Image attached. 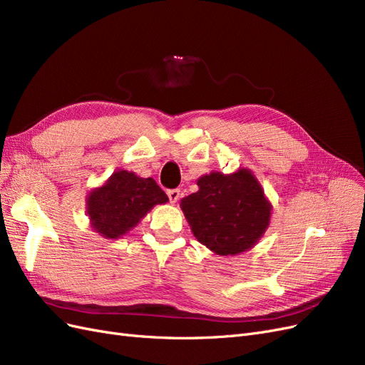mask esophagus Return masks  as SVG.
Masks as SVG:
<instances>
[{"label":"esophagus","mask_w":365,"mask_h":365,"mask_svg":"<svg viewBox=\"0 0 365 365\" xmlns=\"http://www.w3.org/2000/svg\"><path fill=\"white\" fill-rule=\"evenodd\" d=\"M168 196H169L170 202H172V204H175V202L178 201L180 197H181V190H180V189H172V190H169V192H168Z\"/></svg>","instance_id":"esophagus-1"}]
</instances>
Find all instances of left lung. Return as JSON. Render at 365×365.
I'll list each match as a JSON object with an SVG mask.
<instances>
[{
  "label": "left lung",
  "instance_id": "obj_1",
  "mask_svg": "<svg viewBox=\"0 0 365 365\" xmlns=\"http://www.w3.org/2000/svg\"><path fill=\"white\" fill-rule=\"evenodd\" d=\"M200 190L181 200L195 237L219 256H236L257 244L269 225L271 204L248 169L197 180Z\"/></svg>",
  "mask_w": 365,
  "mask_h": 365
}]
</instances>
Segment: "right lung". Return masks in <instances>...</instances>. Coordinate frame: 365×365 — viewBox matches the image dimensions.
Masks as SVG:
<instances>
[{"mask_svg": "<svg viewBox=\"0 0 365 365\" xmlns=\"http://www.w3.org/2000/svg\"><path fill=\"white\" fill-rule=\"evenodd\" d=\"M169 201L152 178L118 170L86 197V213L91 227L106 239L121 237L145 217L153 205Z\"/></svg>", "mask_w": 365, "mask_h": 365, "instance_id": "add662e5", "label": "right lung"}]
</instances>
